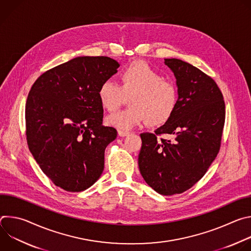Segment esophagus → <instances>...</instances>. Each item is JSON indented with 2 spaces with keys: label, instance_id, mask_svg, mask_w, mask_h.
<instances>
[{
  "label": "esophagus",
  "instance_id": "34e87169",
  "mask_svg": "<svg viewBox=\"0 0 251 251\" xmlns=\"http://www.w3.org/2000/svg\"><path fill=\"white\" fill-rule=\"evenodd\" d=\"M129 134H130L129 131H126V130H118V135H119L120 137H125V136H127V135H129Z\"/></svg>",
  "mask_w": 251,
  "mask_h": 251
}]
</instances>
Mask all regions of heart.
<instances>
[{
	"label": "heart",
	"instance_id": "obj_1",
	"mask_svg": "<svg viewBox=\"0 0 251 251\" xmlns=\"http://www.w3.org/2000/svg\"><path fill=\"white\" fill-rule=\"evenodd\" d=\"M100 104L112 112L128 97L129 107L107 117L106 123L118 130H128L146 121L150 126L165 124L177 104L176 85L163 78L158 70L143 60L128 64L119 75V84L104 81L98 89Z\"/></svg>",
	"mask_w": 251,
	"mask_h": 251
}]
</instances>
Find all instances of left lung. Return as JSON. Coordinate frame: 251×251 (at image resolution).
Listing matches in <instances>:
<instances>
[{
  "instance_id": "left-lung-1",
  "label": "left lung",
  "mask_w": 251,
  "mask_h": 251,
  "mask_svg": "<svg viewBox=\"0 0 251 251\" xmlns=\"http://www.w3.org/2000/svg\"><path fill=\"white\" fill-rule=\"evenodd\" d=\"M176 78L177 104L155 133H142L138 157L145 182L164 196L182 194L204 176L217 158L226 120L223 93L210 76L177 58H165ZM164 133L173 140L157 137Z\"/></svg>"
}]
</instances>
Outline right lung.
Wrapping results in <instances>:
<instances>
[{"label": "right lung", "mask_w": 251, "mask_h": 251, "mask_svg": "<svg viewBox=\"0 0 251 251\" xmlns=\"http://www.w3.org/2000/svg\"><path fill=\"white\" fill-rule=\"evenodd\" d=\"M118 67L107 56H78L46 71L29 90L28 149L45 175L66 192L88 189L103 172L105 149L117 131L102 125L98 89Z\"/></svg>", "instance_id": "add662e5"}]
</instances>
